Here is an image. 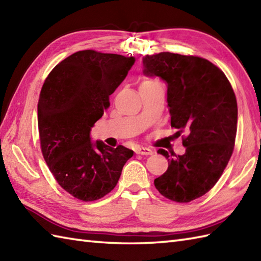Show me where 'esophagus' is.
Masks as SVG:
<instances>
[{
  "mask_svg": "<svg viewBox=\"0 0 261 261\" xmlns=\"http://www.w3.org/2000/svg\"><path fill=\"white\" fill-rule=\"evenodd\" d=\"M136 153H138V154H143V156H148V154H152L153 151L151 150L150 148L139 147V148L136 149Z\"/></svg>",
  "mask_w": 261,
  "mask_h": 261,
  "instance_id": "obj_1",
  "label": "esophagus"
}]
</instances>
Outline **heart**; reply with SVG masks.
I'll use <instances>...</instances> for the list:
<instances>
[{
  "label": "heart",
  "mask_w": 261,
  "mask_h": 261,
  "mask_svg": "<svg viewBox=\"0 0 261 261\" xmlns=\"http://www.w3.org/2000/svg\"><path fill=\"white\" fill-rule=\"evenodd\" d=\"M153 84H156V82L152 80H145L141 83V85H153Z\"/></svg>",
  "instance_id": "heart-1"
}]
</instances>
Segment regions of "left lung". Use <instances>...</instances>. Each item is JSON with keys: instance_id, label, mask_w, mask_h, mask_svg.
<instances>
[{"instance_id": "obj_1", "label": "left lung", "mask_w": 261, "mask_h": 261, "mask_svg": "<svg viewBox=\"0 0 261 261\" xmlns=\"http://www.w3.org/2000/svg\"><path fill=\"white\" fill-rule=\"evenodd\" d=\"M143 74L167 83L171 126L187 135L180 156L159 149L168 169L154 179L159 193L187 203L203 196L222 175L233 152L238 105L224 73L208 60L173 53L147 55Z\"/></svg>"}]
</instances>
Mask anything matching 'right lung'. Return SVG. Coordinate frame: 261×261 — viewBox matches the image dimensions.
I'll return each mask as SVG.
<instances>
[{
  "label": "right lung",
  "mask_w": 261,
  "mask_h": 261,
  "mask_svg": "<svg viewBox=\"0 0 261 261\" xmlns=\"http://www.w3.org/2000/svg\"><path fill=\"white\" fill-rule=\"evenodd\" d=\"M135 64L134 57L77 51L48 75L38 102L41 151L54 177L70 195L90 202L118 184L134 151L94 142L91 130L110 107V95Z\"/></svg>",
  "instance_id": "1"
}]
</instances>
